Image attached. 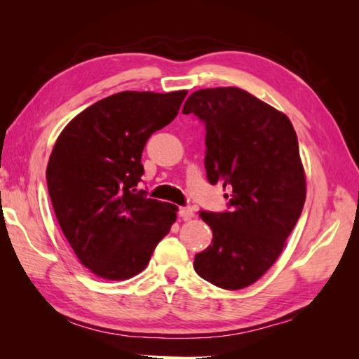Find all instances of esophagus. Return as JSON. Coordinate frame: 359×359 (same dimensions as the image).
I'll return each instance as SVG.
<instances>
[{
	"instance_id": "1",
	"label": "esophagus",
	"mask_w": 359,
	"mask_h": 359,
	"mask_svg": "<svg viewBox=\"0 0 359 359\" xmlns=\"http://www.w3.org/2000/svg\"><path fill=\"white\" fill-rule=\"evenodd\" d=\"M178 214L182 220H191L194 217V211L191 208H189V206H182V208H180Z\"/></svg>"
}]
</instances>
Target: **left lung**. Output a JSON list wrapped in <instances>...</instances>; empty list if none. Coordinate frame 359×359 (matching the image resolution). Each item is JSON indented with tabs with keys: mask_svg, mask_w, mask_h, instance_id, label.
Returning <instances> with one entry per match:
<instances>
[{
	"mask_svg": "<svg viewBox=\"0 0 359 359\" xmlns=\"http://www.w3.org/2000/svg\"><path fill=\"white\" fill-rule=\"evenodd\" d=\"M182 114L205 123L206 177L231 190L232 208L199 212L212 244L194 271L214 286L244 289L274 265L306 202L297 133L283 112L236 86L194 91Z\"/></svg>",
	"mask_w": 359,
	"mask_h": 359,
	"instance_id": "obj_1",
	"label": "left lung"
}]
</instances>
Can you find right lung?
<instances>
[{
  "label": "right lung",
  "instance_id": "add662e5",
  "mask_svg": "<svg viewBox=\"0 0 359 359\" xmlns=\"http://www.w3.org/2000/svg\"><path fill=\"white\" fill-rule=\"evenodd\" d=\"M187 91H123L62 128L46 180L64 236L79 262L104 280L142 273L177 220L178 206L135 193L149 136L178 115Z\"/></svg>",
  "mask_w": 359,
  "mask_h": 359
}]
</instances>
